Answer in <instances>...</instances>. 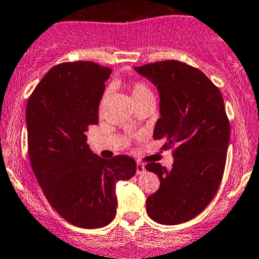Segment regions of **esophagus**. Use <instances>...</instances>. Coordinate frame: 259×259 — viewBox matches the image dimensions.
I'll return each instance as SVG.
<instances>
[{"instance_id":"1","label":"esophagus","mask_w":259,"mask_h":259,"mask_svg":"<svg viewBox=\"0 0 259 259\" xmlns=\"http://www.w3.org/2000/svg\"><path fill=\"white\" fill-rule=\"evenodd\" d=\"M144 171H145V166H144V164H141V162H138V164H137V174H138V175H141V174H144Z\"/></svg>"}]
</instances>
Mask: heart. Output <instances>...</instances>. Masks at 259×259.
Returning a JSON list of instances; mask_svg holds the SVG:
<instances>
[{"label": "heart", "mask_w": 259, "mask_h": 259, "mask_svg": "<svg viewBox=\"0 0 259 259\" xmlns=\"http://www.w3.org/2000/svg\"><path fill=\"white\" fill-rule=\"evenodd\" d=\"M129 91H130V94H132V98L133 100H134V103L140 99H144V98L154 97L152 91L148 85H146L145 83H144V81H134V83L129 87ZM105 97H107V93L103 95L102 102L105 99Z\"/></svg>", "instance_id": "obj_1"}]
</instances>
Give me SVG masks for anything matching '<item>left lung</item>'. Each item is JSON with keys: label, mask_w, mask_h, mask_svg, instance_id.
<instances>
[{"label": "left lung", "mask_w": 259, "mask_h": 259, "mask_svg": "<svg viewBox=\"0 0 259 259\" xmlns=\"http://www.w3.org/2000/svg\"><path fill=\"white\" fill-rule=\"evenodd\" d=\"M160 94L154 139L172 149L170 170L149 162L160 187L146 200V212L161 225L190 221L212 201L222 181L230 141V120L220 89L197 68L179 61L135 67Z\"/></svg>", "instance_id": "left-lung-1"}]
</instances>
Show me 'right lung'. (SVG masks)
<instances>
[{"label":"right lung","mask_w":259,"mask_h":259,"mask_svg":"<svg viewBox=\"0 0 259 259\" xmlns=\"http://www.w3.org/2000/svg\"><path fill=\"white\" fill-rule=\"evenodd\" d=\"M111 68L94 62H64L47 72L26 109L28 156L52 207L72 225L104 227L116 213L115 185L132 179L137 162L126 155L111 160L87 145L98 124V108Z\"/></svg>","instance_id":"right-lung-1"}]
</instances>
